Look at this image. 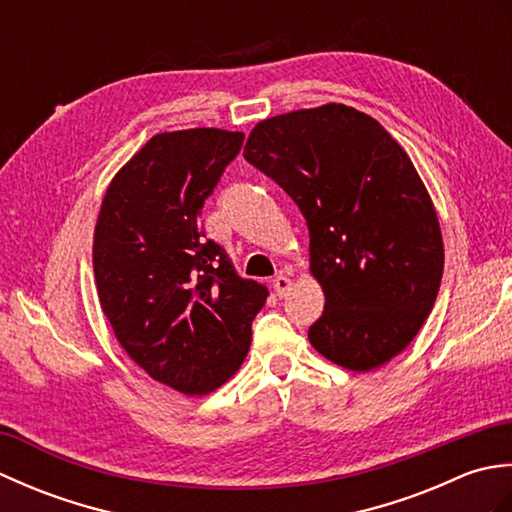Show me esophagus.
I'll return each instance as SVG.
<instances>
[{
	"instance_id": "obj_1",
	"label": "esophagus",
	"mask_w": 512,
	"mask_h": 512,
	"mask_svg": "<svg viewBox=\"0 0 512 512\" xmlns=\"http://www.w3.org/2000/svg\"><path fill=\"white\" fill-rule=\"evenodd\" d=\"M290 286H292V284H290V279H288L286 275H277V277L273 279V288H275V292H277V297H286Z\"/></svg>"
}]
</instances>
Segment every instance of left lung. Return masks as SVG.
I'll list each match as a JSON object with an SVG mask.
<instances>
[{"mask_svg":"<svg viewBox=\"0 0 512 512\" xmlns=\"http://www.w3.org/2000/svg\"><path fill=\"white\" fill-rule=\"evenodd\" d=\"M308 222L325 295L308 339L328 361L369 372L413 341L436 303L444 248L427 189L394 138L347 105L257 123L244 147Z\"/></svg>","mask_w":512,"mask_h":512,"instance_id":"8db88e82","label":"left lung"}]
</instances>
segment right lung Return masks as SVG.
<instances>
[{"instance_id":"obj_1","label":"right lung","mask_w":512,"mask_h":512,"mask_svg":"<svg viewBox=\"0 0 512 512\" xmlns=\"http://www.w3.org/2000/svg\"><path fill=\"white\" fill-rule=\"evenodd\" d=\"M244 143L242 132L158 134L116 173L94 233L99 301L125 352L189 396L244 363L268 290L237 277L200 213Z\"/></svg>"}]
</instances>
